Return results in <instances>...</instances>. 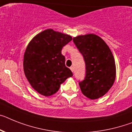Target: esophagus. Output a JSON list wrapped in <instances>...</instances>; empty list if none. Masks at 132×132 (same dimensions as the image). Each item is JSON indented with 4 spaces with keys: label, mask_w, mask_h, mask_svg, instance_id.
<instances>
[{
    "label": "esophagus",
    "mask_w": 132,
    "mask_h": 132,
    "mask_svg": "<svg viewBox=\"0 0 132 132\" xmlns=\"http://www.w3.org/2000/svg\"><path fill=\"white\" fill-rule=\"evenodd\" d=\"M70 70H71V71L73 72H74V67H73V66H72V67H70Z\"/></svg>",
    "instance_id": "obj_1"
}]
</instances>
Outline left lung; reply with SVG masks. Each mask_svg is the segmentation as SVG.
<instances>
[{
    "mask_svg": "<svg viewBox=\"0 0 132 132\" xmlns=\"http://www.w3.org/2000/svg\"><path fill=\"white\" fill-rule=\"evenodd\" d=\"M73 42L86 66L85 80L79 83L82 93L92 100L103 97L116 80V62L110 48L103 39L93 34L73 37Z\"/></svg>",
    "mask_w": 132,
    "mask_h": 132,
    "instance_id": "obj_1",
    "label": "left lung"
}]
</instances>
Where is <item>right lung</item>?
<instances>
[{
  "instance_id": "1",
  "label": "right lung",
  "mask_w": 132,
  "mask_h": 132,
  "mask_svg": "<svg viewBox=\"0 0 132 132\" xmlns=\"http://www.w3.org/2000/svg\"><path fill=\"white\" fill-rule=\"evenodd\" d=\"M72 39L68 34L48 29L37 34L27 46L24 73L32 88L40 95H54L62 83L73 76L62 54V47Z\"/></svg>"
}]
</instances>
